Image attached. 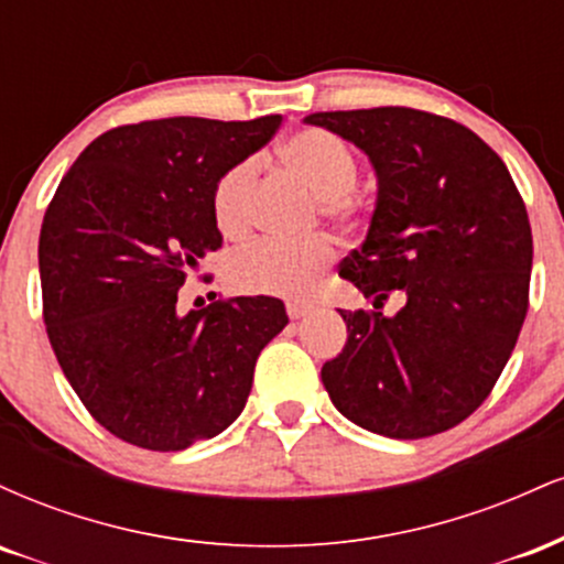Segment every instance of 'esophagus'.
Returning a JSON list of instances; mask_svg holds the SVG:
<instances>
[{
  "label": "esophagus",
  "mask_w": 564,
  "mask_h": 564,
  "mask_svg": "<svg viewBox=\"0 0 564 564\" xmlns=\"http://www.w3.org/2000/svg\"><path fill=\"white\" fill-rule=\"evenodd\" d=\"M286 313L291 321H300L307 313H313V304H304V302H289L286 304Z\"/></svg>",
  "instance_id": "34e87169"
}]
</instances>
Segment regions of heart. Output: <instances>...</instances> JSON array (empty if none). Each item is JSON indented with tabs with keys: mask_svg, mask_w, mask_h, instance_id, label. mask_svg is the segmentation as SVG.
Masks as SVG:
<instances>
[{
	"mask_svg": "<svg viewBox=\"0 0 564 564\" xmlns=\"http://www.w3.org/2000/svg\"><path fill=\"white\" fill-rule=\"evenodd\" d=\"M283 166L318 196V215L334 228H352L360 217L355 185L360 164L352 148L328 129H300L281 145ZM260 164L243 159L219 174L212 191V217L217 230L230 241L243 238L254 217ZM336 249L328 238L302 243L257 241L236 251L228 262V281L246 294L302 296L310 294L328 273Z\"/></svg>",
	"mask_w": 564,
	"mask_h": 564,
	"instance_id": "obj_1",
	"label": "heart"
}]
</instances>
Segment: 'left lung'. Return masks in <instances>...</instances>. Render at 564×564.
I'll return each instance as SVG.
<instances>
[{"mask_svg": "<svg viewBox=\"0 0 564 564\" xmlns=\"http://www.w3.org/2000/svg\"><path fill=\"white\" fill-rule=\"evenodd\" d=\"M364 148L379 200L364 246L341 262L373 307L339 310L347 345L321 368L349 422L384 437L451 430L494 392L530 302L533 232L501 156L469 127L416 108L307 116Z\"/></svg>", "mask_w": 564, "mask_h": 564, "instance_id": "left-lung-1", "label": "left lung"}]
</instances>
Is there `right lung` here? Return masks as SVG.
I'll list each match as a JSON object with an SVG mask.
<instances>
[{
    "instance_id": "add662e5",
    "label": "right lung",
    "mask_w": 564,
    "mask_h": 564,
    "mask_svg": "<svg viewBox=\"0 0 564 564\" xmlns=\"http://www.w3.org/2000/svg\"><path fill=\"white\" fill-rule=\"evenodd\" d=\"M281 116L121 124L63 174L39 232L42 315L68 384L100 426L148 451H183L236 422L262 347L286 326L275 296H230L187 315L177 291L223 246L219 174Z\"/></svg>"
}]
</instances>
